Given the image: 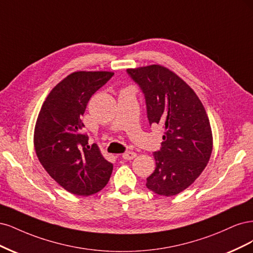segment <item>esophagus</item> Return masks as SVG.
I'll return each instance as SVG.
<instances>
[{
	"instance_id": "34e87169",
	"label": "esophagus",
	"mask_w": 253,
	"mask_h": 253,
	"mask_svg": "<svg viewBox=\"0 0 253 253\" xmlns=\"http://www.w3.org/2000/svg\"><path fill=\"white\" fill-rule=\"evenodd\" d=\"M135 157H136V153H135V152H132V151H127V152L123 153V156H122V158H123V159L126 160V161L132 160V159H134Z\"/></svg>"
}]
</instances>
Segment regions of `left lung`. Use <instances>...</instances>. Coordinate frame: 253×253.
Instances as JSON below:
<instances>
[{
	"mask_svg": "<svg viewBox=\"0 0 253 253\" xmlns=\"http://www.w3.org/2000/svg\"><path fill=\"white\" fill-rule=\"evenodd\" d=\"M144 93L149 124L164 128L162 147L153 153L156 169L146 187L171 197L197 180L212 152V132L198 95L174 72L161 65L127 69Z\"/></svg>",
	"mask_w": 253,
	"mask_h": 253,
	"instance_id": "obj_1",
	"label": "left lung"
}]
</instances>
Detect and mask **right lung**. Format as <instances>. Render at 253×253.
I'll return each mask as SVG.
<instances>
[{
  "label": "right lung",
  "instance_id": "right-lung-1",
  "mask_svg": "<svg viewBox=\"0 0 253 253\" xmlns=\"http://www.w3.org/2000/svg\"><path fill=\"white\" fill-rule=\"evenodd\" d=\"M115 75L109 71H77L46 97L35 128L38 159L53 180L77 195H91L108 183L112 164L96 144L88 145L82 116L92 94Z\"/></svg>",
  "mask_w": 253,
  "mask_h": 253
}]
</instances>
